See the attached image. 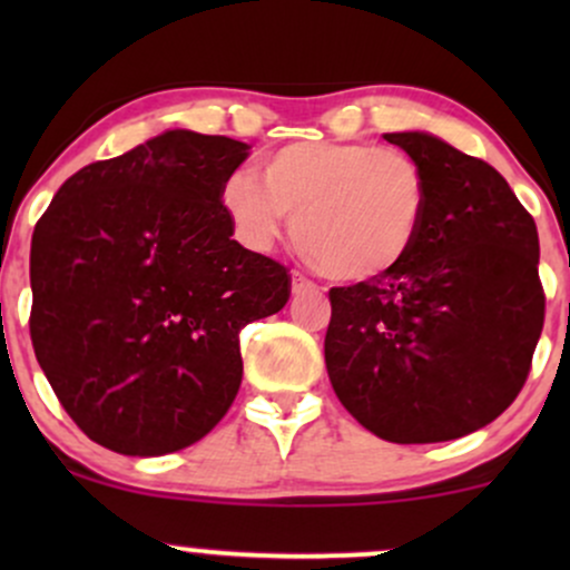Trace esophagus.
<instances>
[{
	"label": "esophagus",
	"mask_w": 570,
	"mask_h": 570,
	"mask_svg": "<svg viewBox=\"0 0 570 570\" xmlns=\"http://www.w3.org/2000/svg\"><path fill=\"white\" fill-rule=\"evenodd\" d=\"M307 289H316V284H313V281H307L303 273H292V292L299 294V292H307Z\"/></svg>",
	"instance_id": "obj_1"
}]
</instances>
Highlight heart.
I'll list each match as a JSON object with an SVG mask.
<instances>
[{
    "label": "heart",
    "mask_w": 570,
    "mask_h": 570,
    "mask_svg": "<svg viewBox=\"0 0 570 570\" xmlns=\"http://www.w3.org/2000/svg\"><path fill=\"white\" fill-rule=\"evenodd\" d=\"M222 212L240 244L267 252L294 217V244L340 284L381 278L407 259L429 212L426 171L399 149L297 141L263 160V179L233 171Z\"/></svg>",
    "instance_id": "heart-1"
}]
</instances>
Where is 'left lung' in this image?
<instances>
[{
    "instance_id": "1",
    "label": "left lung",
    "mask_w": 570,
    "mask_h": 570,
    "mask_svg": "<svg viewBox=\"0 0 570 570\" xmlns=\"http://www.w3.org/2000/svg\"><path fill=\"white\" fill-rule=\"evenodd\" d=\"M383 139L426 171V222L402 265L330 292L326 372L381 440H458L495 421L531 370L544 326L539 233L485 160L429 130Z\"/></svg>"
}]
</instances>
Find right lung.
<instances>
[{
    "instance_id": "obj_1",
    "label": "right lung",
    "mask_w": 570,
    "mask_h": 570,
    "mask_svg": "<svg viewBox=\"0 0 570 570\" xmlns=\"http://www.w3.org/2000/svg\"><path fill=\"white\" fill-rule=\"evenodd\" d=\"M248 144L163 130L69 176L31 238V343L58 402L120 455L208 434L240 389V326L289 299L286 267L233 240L222 181Z\"/></svg>"
}]
</instances>
